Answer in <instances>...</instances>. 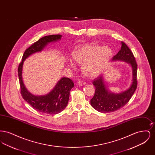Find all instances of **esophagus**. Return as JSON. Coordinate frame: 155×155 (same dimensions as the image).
Instances as JSON below:
<instances>
[{"label":"esophagus","instance_id":"1","mask_svg":"<svg viewBox=\"0 0 155 155\" xmlns=\"http://www.w3.org/2000/svg\"><path fill=\"white\" fill-rule=\"evenodd\" d=\"M85 84V82L84 81H79L78 82V85L82 86V85H84Z\"/></svg>","mask_w":155,"mask_h":155}]
</instances>
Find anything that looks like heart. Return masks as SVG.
I'll return each instance as SVG.
<instances>
[{
    "mask_svg": "<svg viewBox=\"0 0 155 155\" xmlns=\"http://www.w3.org/2000/svg\"><path fill=\"white\" fill-rule=\"evenodd\" d=\"M112 55V51L108 46L95 44L87 45L75 49L73 58L76 63L82 64V70L85 75L94 77L101 74ZM74 60L67 59L68 66L73 68Z\"/></svg>",
    "mask_w": 155,
    "mask_h": 155,
    "instance_id": "b5f03b06",
    "label": "heart"
}]
</instances>
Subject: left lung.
<instances>
[{
    "label": "left lung",
    "instance_id": "left-lung-1",
    "mask_svg": "<svg viewBox=\"0 0 155 155\" xmlns=\"http://www.w3.org/2000/svg\"><path fill=\"white\" fill-rule=\"evenodd\" d=\"M121 47L112 61H123L131 65L133 70V80L130 87L125 91L115 94L110 92L106 87L103 75L95 78L93 84L95 86V94L91 99V106L97 111L103 113H110L117 110L124 106L135 92L137 87V63L133 52L124 42H121Z\"/></svg>",
    "mask_w": 155,
    "mask_h": 155
}]
</instances>
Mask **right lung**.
Returning <instances> with one entry per match:
<instances>
[{
	"mask_svg": "<svg viewBox=\"0 0 155 155\" xmlns=\"http://www.w3.org/2000/svg\"><path fill=\"white\" fill-rule=\"evenodd\" d=\"M60 35H51L42 37L27 49L22 56V61L18 68V78L23 99L35 110L49 114H56L66 107L70 92L74 87V82L67 77H63L48 94L41 96L32 95L27 90L22 81V66L24 61L30 55L42 51L49 43L61 39Z\"/></svg>",
	"mask_w": 155,
	"mask_h": 155,
	"instance_id": "add662e5",
	"label": "right lung"
}]
</instances>
